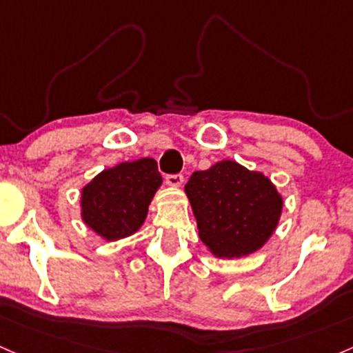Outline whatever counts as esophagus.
I'll return each instance as SVG.
<instances>
[{"label":"esophagus","mask_w":353,"mask_h":353,"mask_svg":"<svg viewBox=\"0 0 353 353\" xmlns=\"http://www.w3.org/2000/svg\"><path fill=\"white\" fill-rule=\"evenodd\" d=\"M165 183H168L170 188H181L184 183L183 174H169V176H165Z\"/></svg>","instance_id":"esophagus-1"}]
</instances>
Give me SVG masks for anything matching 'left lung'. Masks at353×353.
I'll use <instances>...</instances> for the list:
<instances>
[{
    "instance_id": "obj_1",
    "label": "left lung",
    "mask_w": 353,
    "mask_h": 353,
    "mask_svg": "<svg viewBox=\"0 0 353 353\" xmlns=\"http://www.w3.org/2000/svg\"><path fill=\"white\" fill-rule=\"evenodd\" d=\"M199 238L218 258L254 253L274 233L283 197L265 174L221 161L197 170L184 188Z\"/></svg>"
}]
</instances>
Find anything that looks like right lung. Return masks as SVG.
<instances>
[{"mask_svg": "<svg viewBox=\"0 0 353 353\" xmlns=\"http://www.w3.org/2000/svg\"><path fill=\"white\" fill-rule=\"evenodd\" d=\"M161 184L157 162L150 157L102 170L82 189L83 223L107 241L127 238L144 224Z\"/></svg>", "mask_w": 353, "mask_h": 353, "instance_id": "add662e5", "label": "right lung"}]
</instances>
